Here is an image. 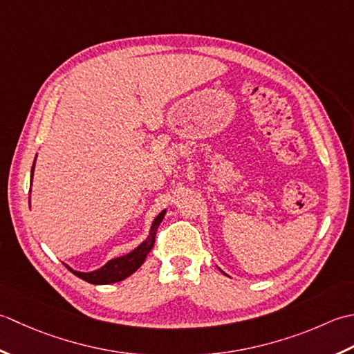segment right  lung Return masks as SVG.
Returning a JSON list of instances; mask_svg holds the SVG:
<instances>
[{
    "label": "right lung",
    "instance_id": "obj_1",
    "mask_svg": "<svg viewBox=\"0 0 354 354\" xmlns=\"http://www.w3.org/2000/svg\"><path fill=\"white\" fill-rule=\"evenodd\" d=\"M33 168H35V163L32 167V176H33ZM165 212L167 211H162L153 221V226H151V232H149V236L147 238V240L143 241L139 248H136L133 252H129V254L110 259V261H108L105 266H102V268L95 270V272L84 273V272H76L70 268L68 269L73 272L77 278H81L90 284H111V283H119V281L128 278L131 273H134L137 269L140 268L143 261H145L147 255L149 254L151 249H153L154 241H156L157 227L162 223V220L165 217Z\"/></svg>",
    "mask_w": 354,
    "mask_h": 354
}]
</instances>
